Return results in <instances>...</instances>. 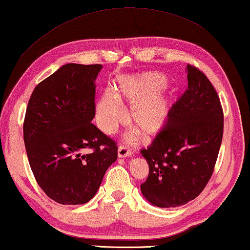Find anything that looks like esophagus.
<instances>
[{
    "mask_svg": "<svg viewBox=\"0 0 250 250\" xmlns=\"http://www.w3.org/2000/svg\"><path fill=\"white\" fill-rule=\"evenodd\" d=\"M131 154H132V151L126 146H119V147H118V156L119 158H126Z\"/></svg>",
    "mask_w": 250,
    "mask_h": 250,
    "instance_id": "34e87169",
    "label": "esophagus"
}]
</instances>
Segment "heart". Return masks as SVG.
I'll return each mask as SVG.
<instances>
[{"label": "heart", "mask_w": 250, "mask_h": 250, "mask_svg": "<svg viewBox=\"0 0 250 250\" xmlns=\"http://www.w3.org/2000/svg\"><path fill=\"white\" fill-rule=\"evenodd\" d=\"M167 84L166 76L158 73L126 76L118 82L112 92L105 91L97 107L100 128L111 132L125 120L120 104L131 105L129 120L145 137H153L163 130L171 113V97L162 89Z\"/></svg>", "instance_id": "obj_1"}]
</instances>
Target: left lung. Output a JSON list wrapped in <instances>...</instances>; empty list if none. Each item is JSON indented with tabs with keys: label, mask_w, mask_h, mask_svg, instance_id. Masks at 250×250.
I'll return each mask as SVG.
<instances>
[{
	"label": "left lung",
	"mask_w": 250,
	"mask_h": 250,
	"mask_svg": "<svg viewBox=\"0 0 250 250\" xmlns=\"http://www.w3.org/2000/svg\"><path fill=\"white\" fill-rule=\"evenodd\" d=\"M188 82L166 126L140 151L149 163L141 191L159 207L185 205L200 195L213 174L222 145L224 113L216 90L193 65H188Z\"/></svg>",
	"instance_id": "1"
}]
</instances>
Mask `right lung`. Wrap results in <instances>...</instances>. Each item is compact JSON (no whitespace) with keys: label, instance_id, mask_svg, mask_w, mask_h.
I'll return each instance as SVG.
<instances>
[{"label":"right lung","instance_id":"add662e5","mask_svg":"<svg viewBox=\"0 0 250 250\" xmlns=\"http://www.w3.org/2000/svg\"><path fill=\"white\" fill-rule=\"evenodd\" d=\"M101 68L62 66L37 84L28 101L23 133L29 166L41 188L59 204L89 202L118 158L117 143L91 124Z\"/></svg>","mask_w":250,"mask_h":250}]
</instances>
